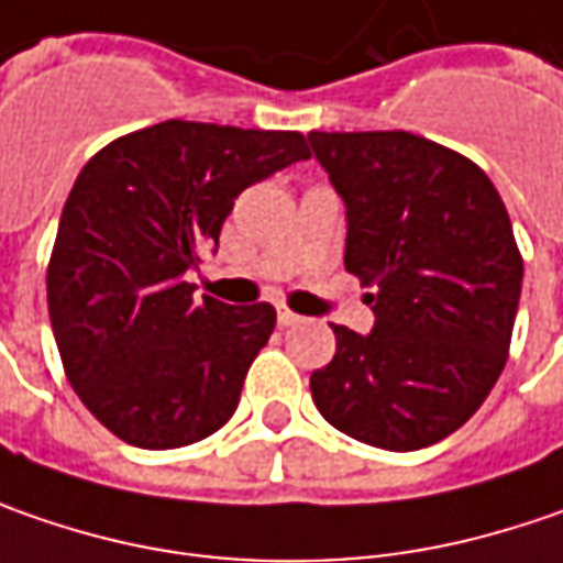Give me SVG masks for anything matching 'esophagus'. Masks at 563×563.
<instances>
[{"label": "esophagus", "mask_w": 563, "mask_h": 563, "mask_svg": "<svg viewBox=\"0 0 563 563\" xmlns=\"http://www.w3.org/2000/svg\"><path fill=\"white\" fill-rule=\"evenodd\" d=\"M277 321H280L283 328H289V324H299V321H302V314H296V311H292V308L289 306H277Z\"/></svg>", "instance_id": "34e87169"}]
</instances>
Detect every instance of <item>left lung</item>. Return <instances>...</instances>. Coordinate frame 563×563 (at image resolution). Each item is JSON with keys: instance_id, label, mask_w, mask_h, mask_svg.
<instances>
[{"instance_id": "1", "label": "left lung", "mask_w": 563, "mask_h": 563, "mask_svg": "<svg viewBox=\"0 0 563 563\" xmlns=\"http://www.w3.org/2000/svg\"><path fill=\"white\" fill-rule=\"evenodd\" d=\"M346 201V271L375 330L336 328L311 375L330 426L384 451H419L463 426L504 372L523 255L476 163L412 132H311Z\"/></svg>"}]
</instances>
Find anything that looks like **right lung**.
I'll list each match as a JSON object with an SVG mask.
<instances>
[{"mask_svg":"<svg viewBox=\"0 0 563 563\" xmlns=\"http://www.w3.org/2000/svg\"><path fill=\"white\" fill-rule=\"evenodd\" d=\"M308 157L302 132L166 119L110 141L78 173L46 302L65 378L125 444L185 448L233 419L277 311L195 302L185 271L220 242L239 191Z\"/></svg>","mask_w":563,"mask_h":563,"instance_id":"obj_1","label":"right lung"}]
</instances>
